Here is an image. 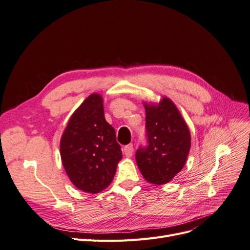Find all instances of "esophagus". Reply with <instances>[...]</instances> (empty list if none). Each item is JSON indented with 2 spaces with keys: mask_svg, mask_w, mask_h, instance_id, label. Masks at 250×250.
I'll return each instance as SVG.
<instances>
[{
  "mask_svg": "<svg viewBox=\"0 0 250 250\" xmlns=\"http://www.w3.org/2000/svg\"><path fill=\"white\" fill-rule=\"evenodd\" d=\"M123 151H124V154L127 157H130L132 155V153H133V145H132V144H129V145L125 146Z\"/></svg>",
  "mask_w": 250,
  "mask_h": 250,
  "instance_id": "1",
  "label": "esophagus"
}]
</instances>
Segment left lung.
Wrapping results in <instances>:
<instances>
[{"instance_id":"1","label":"left lung","mask_w":250,"mask_h":250,"mask_svg":"<svg viewBox=\"0 0 250 250\" xmlns=\"http://www.w3.org/2000/svg\"><path fill=\"white\" fill-rule=\"evenodd\" d=\"M147 145L135 152L138 167L147 181L169 183L184 168L191 147L190 130L168 98L157 105L145 104Z\"/></svg>"}]
</instances>
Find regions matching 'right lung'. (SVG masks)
<instances>
[{"instance_id":"1","label":"right lung","mask_w":250,"mask_h":250,"mask_svg":"<svg viewBox=\"0 0 250 250\" xmlns=\"http://www.w3.org/2000/svg\"><path fill=\"white\" fill-rule=\"evenodd\" d=\"M100 95L88 96L71 117L60 141L67 176L79 190L96 194L106 188L122 158L116 131L104 118Z\"/></svg>"}]
</instances>
